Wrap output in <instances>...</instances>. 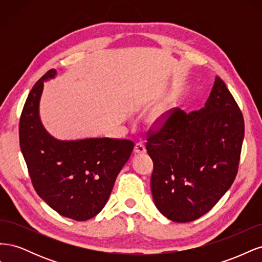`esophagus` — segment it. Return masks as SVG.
<instances>
[{
  "instance_id": "obj_1",
  "label": "esophagus",
  "mask_w": 262,
  "mask_h": 262,
  "mask_svg": "<svg viewBox=\"0 0 262 262\" xmlns=\"http://www.w3.org/2000/svg\"><path fill=\"white\" fill-rule=\"evenodd\" d=\"M145 152H146V149H145L144 144L142 143V142H138V143L136 144V146H134V153L144 154Z\"/></svg>"
}]
</instances>
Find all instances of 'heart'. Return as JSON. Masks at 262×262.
Returning <instances> with one entry per match:
<instances>
[{
	"label": "heart",
	"mask_w": 262,
	"mask_h": 262,
	"mask_svg": "<svg viewBox=\"0 0 262 262\" xmlns=\"http://www.w3.org/2000/svg\"><path fill=\"white\" fill-rule=\"evenodd\" d=\"M160 119H161V117H160V116H157V117H155V118H154V120H157V121H158V120H160Z\"/></svg>",
	"instance_id": "b5f03b06"
}]
</instances>
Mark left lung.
I'll use <instances>...</instances> for the list:
<instances>
[{"label": "left lung", "mask_w": 262, "mask_h": 262, "mask_svg": "<svg viewBox=\"0 0 262 262\" xmlns=\"http://www.w3.org/2000/svg\"><path fill=\"white\" fill-rule=\"evenodd\" d=\"M244 133L241 109L217 76L203 108L190 114L177 108L160 129H149L150 191L158 211L178 223L208 213L235 180Z\"/></svg>", "instance_id": "8db88e82"}]
</instances>
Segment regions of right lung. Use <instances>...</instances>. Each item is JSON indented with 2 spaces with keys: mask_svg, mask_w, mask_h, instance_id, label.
<instances>
[{
  "mask_svg": "<svg viewBox=\"0 0 262 262\" xmlns=\"http://www.w3.org/2000/svg\"><path fill=\"white\" fill-rule=\"evenodd\" d=\"M51 69L30 91L19 120V144L38 195L60 215L86 221L102 210L116 178L128 162L130 140L91 138L61 141L46 131L39 117L43 82Z\"/></svg>",
  "mask_w": 262,
  "mask_h": 262,
  "instance_id": "add662e5",
  "label": "right lung"
}]
</instances>
